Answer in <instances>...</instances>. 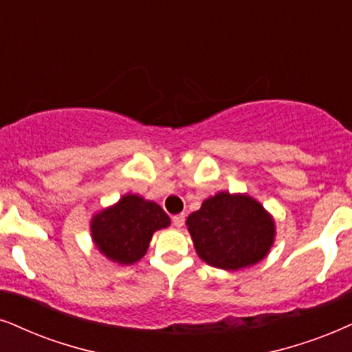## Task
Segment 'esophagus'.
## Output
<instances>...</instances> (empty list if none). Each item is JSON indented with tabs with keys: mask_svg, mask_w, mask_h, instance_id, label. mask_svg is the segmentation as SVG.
I'll return each mask as SVG.
<instances>
[{
	"mask_svg": "<svg viewBox=\"0 0 352 352\" xmlns=\"http://www.w3.org/2000/svg\"><path fill=\"white\" fill-rule=\"evenodd\" d=\"M172 222H173V226H175V228H182V226L185 224V214H175L172 217Z\"/></svg>",
	"mask_w": 352,
	"mask_h": 352,
	"instance_id": "esophagus-1",
	"label": "esophagus"
}]
</instances>
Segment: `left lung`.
<instances>
[{
    "label": "left lung",
    "instance_id": "8db88e82",
    "mask_svg": "<svg viewBox=\"0 0 352 352\" xmlns=\"http://www.w3.org/2000/svg\"><path fill=\"white\" fill-rule=\"evenodd\" d=\"M195 250L204 263L237 271L260 263L276 239V222L247 193L219 191L186 217Z\"/></svg>",
    "mask_w": 352,
    "mask_h": 352
}]
</instances>
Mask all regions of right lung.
Segmentation results:
<instances>
[{"label": "right lung", "instance_id": "obj_1", "mask_svg": "<svg viewBox=\"0 0 352 352\" xmlns=\"http://www.w3.org/2000/svg\"><path fill=\"white\" fill-rule=\"evenodd\" d=\"M170 226L157 203L126 193L91 219V239L107 260L120 266L135 265L148 252L155 230Z\"/></svg>", "mask_w": 352, "mask_h": 352}]
</instances>
